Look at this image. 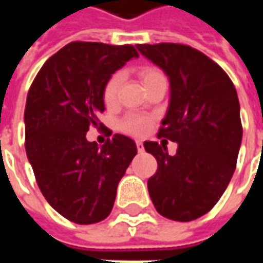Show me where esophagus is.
I'll return each instance as SVG.
<instances>
[{"mask_svg":"<svg viewBox=\"0 0 263 263\" xmlns=\"http://www.w3.org/2000/svg\"><path fill=\"white\" fill-rule=\"evenodd\" d=\"M137 148H138V152H143L142 141H137Z\"/></svg>","mask_w":263,"mask_h":263,"instance_id":"obj_1","label":"esophagus"}]
</instances>
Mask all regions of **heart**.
<instances>
[{"instance_id":"b5f03b06","label":"heart","mask_w":263,"mask_h":263,"mask_svg":"<svg viewBox=\"0 0 263 263\" xmlns=\"http://www.w3.org/2000/svg\"><path fill=\"white\" fill-rule=\"evenodd\" d=\"M139 76L142 79L143 84L146 86L151 81H154L155 79H158L159 76H163L158 69L154 67H142L139 70ZM122 84V74L120 71H117L114 74L109 77L105 86L103 88V101L107 107H111L117 103L118 98V91L120 87ZM152 124V120L149 118L148 115L138 114V112H128L125 114L118 122V126L122 132L134 135V137H142L146 132L149 131Z\"/></svg>"}]
</instances>
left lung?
<instances>
[{"label": "left lung", "instance_id": "left-lung-1", "mask_svg": "<svg viewBox=\"0 0 263 263\" xmlns=\"http://www.w3.org/2000/svg\"><path fill=\"white\" fill-rule=\"evenodd\" d=\"M171 81V104L158 138L177 142L175 156L165 142L143 143L158 169L148 180L160 215L193 221L207 214L231 180L242 139L234 83L203 52L182 43L138 45Z\"/></svg>", "mask_w": 263, "mask_h": 263}]
</instances>
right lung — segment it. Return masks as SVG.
Returning <instances> with one entry per match:
<instances>
[{
	"label": "right lung",
	"mask_w": 263,
	"mask_h": 263,
	"mask_svg": "<svg viewBox=\"0 0 263 263\" xmlns=\"http://www.w3.org/2000/svg\"><path fill=\"white\" fill-rule=\"evenodd\" d=\"M132 58H138L132 45L70 42L45 62L28 91L26 156L43 197L76 224L108 217L118 183L137 155L135 142L121 134L101 148L86 139L90 126L105 128L98 118L103 88Z\"/></svg>",
	"instance_id": "1"
}]
</instances>
